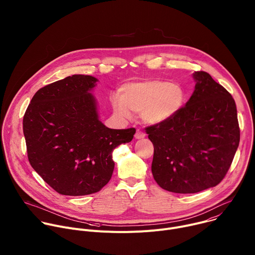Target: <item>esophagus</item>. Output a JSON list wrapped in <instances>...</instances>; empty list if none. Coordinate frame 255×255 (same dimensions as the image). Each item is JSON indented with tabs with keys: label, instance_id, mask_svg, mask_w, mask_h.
Wrapping results in <instances>:
<instances>
[{
	"label": "esophagus",
	"instance_id": "1",
	"mask_svg": "<svg viewBox=\"0 0 255 255\" xmlns=\"http://www.w3.org/2000/svg\"><path fill=\"white\" fill-rule=\"evenodd\" d=\"M134 137H135V139H142V138L145 137V134H144L142 131L137 130L136 133H135V135H134Z\"/></svg>",
	"mask_w": 255,
	"mask_h": 255
}]
</instances>
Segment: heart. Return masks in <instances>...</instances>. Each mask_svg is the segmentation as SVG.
Returning a JSON list of instances; mask_svg holds the SVG:
<instances>
[{
	"label": "heart",
	"mask_w": 255,
	"mask_h": 255,
	"mask_svg": "<svg viewBox=\"0 0 255 255\" xmlns=\"http://www.w3.org/2000/svg\"><path fill=\"white\" fill-rule=\"evenodd\" d=\"M187 99L185 88L167 81H144L125 85L120 97L112 100L115 114L130 120L132 112L141 113V119L148 125L169 121L179 113Z\"/></svg>",
	"instance_id": "obj_1"
}]
</instances>
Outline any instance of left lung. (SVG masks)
<instances>
[{"label":"left lung","mask_w":255,"mask_h":255,"mask_svg":"<svg viewBox=\"0 0 255 255\" xmlns=\"http://www.w3.org/2000/svg\"><path fill=\"white\" fill-rule=\"evenodd\" d=\"M195 91L177 115L146 128L154 146L157 185L177 194L216 187L227 173L240 140L232 96L205 71L193 74Z\"/></svg>","instance_id":"1"}]
</instances>
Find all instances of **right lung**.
Listing matches in <instances>:
<instances>
[{
	"instance_id": "right-lung-1",
	"label": "right lung",
	"mask_w": 255,
	"mask_h": 255,
	"mask_svg": "<svg viewBox=\"0 0 255 255\" xmlns=\"http://www.w3.org/2000/svg\"><path fill=\"white\" fill-rule=\"evenodd\" d=\"M98 82L74 75L45 86L23 118L29 162L61 195L99 192L111 179L113 150L135 134L134 128L111 129L101 122L92 94Z\"/></svg>"
}]
</instances>
